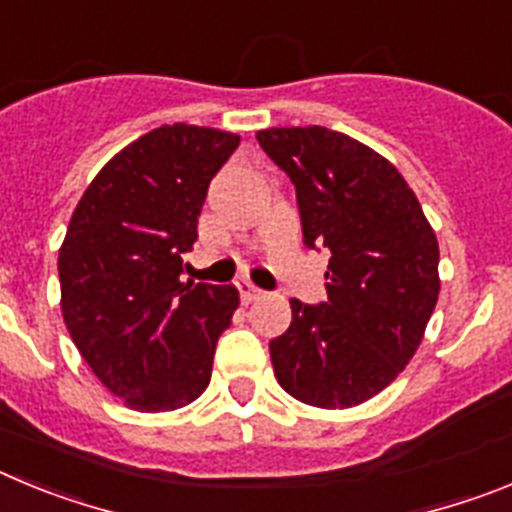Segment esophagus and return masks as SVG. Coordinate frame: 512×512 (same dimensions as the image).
Instances as JSON below:
<instances>
[{"label": "esophagus", "mask_w": 512, "mask_h": 512, "mask_svg": "<svg viewBox=\"0 0 512 512\" xmlns=\"http://www.w3.org/2000/svg\"><path fill=\"white\" fill-rule=\"evenodd\" d=\"M235 287H238V292H241V300L246 302V305H248V302H253V300H259V297L264 295L259 287H253V284L246 282V279H241V282L235 284Z\"/></svg>", "instance_id": "esophagus-1"}]
</instances>
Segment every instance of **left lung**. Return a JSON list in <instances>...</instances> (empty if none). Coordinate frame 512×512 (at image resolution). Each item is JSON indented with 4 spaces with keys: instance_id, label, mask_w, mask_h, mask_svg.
<instances>
[{
    "instance_id": "8db88e82",
    "label": "left lung",
    "mask_w": 512,
    "mask_h": 512,
    "mask_svg": "<svg viewBox=\"0 0 512 512\" xmlns=\"http://www.w3.org/2000/svg\"><path fill=\"white\" fill-rule=\"evenodd\" d=\"M292 179L307 248H328V300H289L269 341L282 390L315 408H354L413 359L438 300V241L400 171L336 130L256 133Z\"/></svg>"
}]
</instances>
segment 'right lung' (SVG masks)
Wrapping results in <instances>:
<instances>
[{
	"label": "right lung",
	"mask_w": 512,
	"mask_h": 512,
	"mask_svg": "<svg viewBox=\"0 0 512 512\" xmlns=\"http://www.w3.org/2000/svg\"><path fill=\"white\" fill-rule=\"evenodd\" d=\"M241 138L164 125L104 166L58 253L66 328L99 382L140 413L184 408L207 390L238 289L182 282L212 176Z\"/></svg>",
	"instance_id": "right-lung-1"
}]
</instances>
